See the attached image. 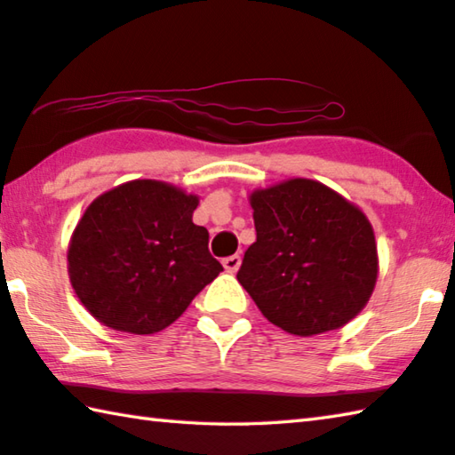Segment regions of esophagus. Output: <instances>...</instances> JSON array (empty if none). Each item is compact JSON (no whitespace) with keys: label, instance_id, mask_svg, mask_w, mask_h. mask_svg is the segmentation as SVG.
<instances>
[{"label":"esophagus","instance_id":"obj_1","mask_svg":"<svg viewBox=\"0 0 455 455\" xmlns=\"http://www.w3.org/2000/svg\"><path fill=\"white\" fill-rule=\"evenodd\" d=\"M222 267H225V270L230 272V275H235L238 267H241V256H238V254L227 256V259H222Z\"/></svg>","mask_w":455,"mask_h":455}]
</instances>
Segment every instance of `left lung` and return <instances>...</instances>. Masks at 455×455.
I'll use <instances>...</instances> for the list:
<instances>
[{
  "instance_id": "1",
  "label": "left lung",
  "mask_w": 455,
  "mask_h": 455,
  "mask_svg": "<svg viewBox=\"0 0 455 455\" xmlns=\"http://www.w3.org/2000/svg\"><path fill=\"white\" fill-rule=\"evenodd\" d=\"M249 201L256 243L236 278L262 316L302 338L356 318L378 280L376 236L364 211L300 177L256 188Z\"/></svg>"
}]
</instances>
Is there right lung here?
Here are the masks:
<instances>
[{"label": "right lung", "mask_w": 455, "mask_h": 455, "mask_svg": "<svg viewBox=\"0 0 455 455\" xmlns=\"http://www.w3.org/2000/svg\"><path fill=\"white\" fill-rule=\"evenodd\" d=\"M199 196L135 179L99 195L73 230L68 272L87 312L119 332L171 326L222 270L209 230L193 222Z\"/></svg>", "instance_id": "right-lung-1"}]
</instances>
